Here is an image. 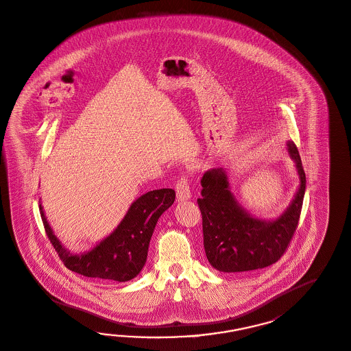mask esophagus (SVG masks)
Returning a JSON list of instances; mask_svg holds the SVG:
<instances>
[{
	"label": "esophagus",
	"instance_id": "esophagus-1",
	"mask_svg": "<svg viewBox=\"0 0 351 351\" xmlns=\"http://www.w3.org/2000/svg\"><path fill=\"white\" fill-rule=\"evenodd\" d=\"M176 197L178 200H188L191 197V190H190L189 179H188V175L186 173H182L180 176V179L176 182Z\"/></svg>",
	"mask_w": 351,
	"mask_h": 351
}]
</instances>
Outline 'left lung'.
Masks as SVG:
<instances>
[{
    "label": "left lung",
    "mask_w": 351,
    "mask_h": 351,
    "mask_svg": "<svg viewBox=\"0 0 351 351\" xmlns=\"http://www.w3.org/2000/svg\"><path fill=\"white\" fill-rule=\"evenodd\" d=\"M296 162L300 186L291 206L276 221L265 222L250 217L232 197L228 175L222 169L207 171L202 178L203 240L206 256L221 272H244L265 268L284 256L294 237L303 207L305 172L294 142L287 143Z\"/></svg>",
    "instance_id": "8db88e82"
}]
</instances>
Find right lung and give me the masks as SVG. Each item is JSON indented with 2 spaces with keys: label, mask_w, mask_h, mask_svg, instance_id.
Segmentation results:
<instances>
[{
  "label": "right lung",
  "mask_w": 351,
  "mask_h": 351,
  "mask_svg": "<svg viewBox=\"0 0 351 351\" xmlns=\"http://www.w3.org/2000/svg\"><path fill=\"white\" fill-rule=\"evenodd\" d=\"M175 195L173 189L148 191L134 202L114 232L86 254L65 250L49 228L42 206L39 212L48 239L66 268L86 277L125 282L142 271L153 230L162 213L172 206Z\"/></svg>",
  "instance_id": "right-lung-1"
}]
</instances>
